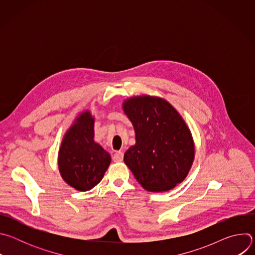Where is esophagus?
<instances>
[{"instance_id": "1", "label": "esophagus", "mask_w": 255, "mask_h": 255, "mask_svg": "<svg viewBox=\"0 0 255 255\" xmlns=\"http://www.w3.org/2000/svg\"><path fill=\"white\" fill-rule=\"evenodd\" d=\"M124 157V153L122 151H116L113 155V160L114 161H122Z\"/></svg>"}]
</instances>
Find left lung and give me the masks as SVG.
Wrapping results in <instances>:
<instances>
[{"instance_id": "left-lung-1", "label": "left lung", "mask_w": 255, "mask_h": 255, "mask_svg": "<svg viewBox=\"0 0 255 255\" xmlns=\"http://www.w3.org/2000/svg\"><path fill=\"white\" fill-rule=\"evenodd\" d=\"M123 110L136 136L135 145L124 154V162L145 190H171L188 175L195 156L187 124L160 98L134 97L124 102Z\"/></svg>"}]
</instances>
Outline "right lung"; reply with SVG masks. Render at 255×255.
Here are the masks:
<instances>
[{"label": "right lung", "instance_id": "1", "mask_svg": "<svg viewBox=\"0 0 255 255\" xmlns=\"http://www.w3.org/2000/svg\"><path fill=\"white\" fill-rule=\"evenodd\" d=\"M110 162V154L94 141V118L88 111L82 113L64 135L59 149L62 178L78 191H90L102 180Z\"/></svg>", "mask_w": 255, "mask_h": 255}]
</instances>
